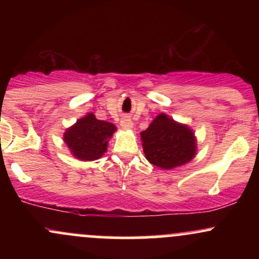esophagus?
Wrapping results in <instances>:
<instances>
[{"instance_id":"34e87169","label":"esophagus","mask_w":259,"mask_h":259,"mask_svg":"<svg viewBox=\"0 0 259 259\" xmlns=\"http://www.w3.org/2000/svg\"><path fill=\"white\" fill-rule=\"evenodd\" d=\"M120 126L123 127V129H125V130L126 129H133L134 123L129 117H124V118H121V120H120Z\"/></svg>"}]
</instances>
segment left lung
Returning <instances> with one entry per match:
<instances>
[{
  "label": "left lung",
  "mask_w": 259,
  "mask_h": 259,
  "mask_svg": "<svg viewBox=\"0 0 259 259\" xmlns=\"http://www.w3.org/2000/svg\"><path fill=\"white\" fill-rule=\"evenodd\" d=\"M140 135L146 159L158 168L173 169L186 164L196 154L194 132L164 113L157 115Z\"/></svg>",
  "instance_id": "8db88e82"
}]
</instances>
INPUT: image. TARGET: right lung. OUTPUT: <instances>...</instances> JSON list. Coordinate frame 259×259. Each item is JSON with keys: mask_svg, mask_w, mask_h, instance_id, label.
<instances>
[{"mask_svg": "<svg viewBox=\"0 0 259 259\" xmlns=\"http://www.w3.org/2000/svg\"><path fill=\"white\" fill-rule=\"evenodd\" d=\"M115 130L114 124L96 119L94 113H88L65 130L63 139L74 157L80 160H95L106 152L108 139Z\"/></svg>", "mask_w": 259, "mask_h": 259, "instance_id": "1", "label": "right lung"}]
</instances>
